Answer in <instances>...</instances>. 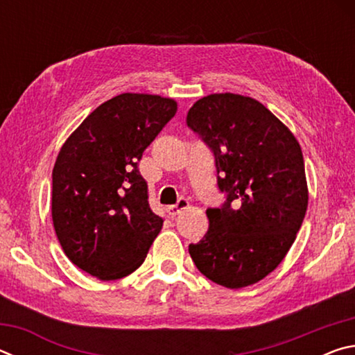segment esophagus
<instances>
[{
	"mask_svg": "<svg viewBox=\"0 0 355 355\" xmlns=\"http://www.w3.org/2000/svg\"><path fill=\"white\" fill-rule=\"evenodd\" d=\"M188 207H189V202H188V199H184V197H180V199H178V202L175 203V205H169V207H167L166 209H167V213H169L171 218H175L177 214L182 213L183 209H186Z\"/></svg>",
	"mask_w": 355,
	"mask_h": 355,
	"instance_id": "1",
	"label": "esophagus"
}]
</instances>
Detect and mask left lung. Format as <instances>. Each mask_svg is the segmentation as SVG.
<instances>
[{
    "instance_id": "8db88e82",
    "label": "left lung",
    "mask_w": 355,
    "mask_h": 355,
    "mask_svg": "<svg viewBox=\"0 0 355 355\" xmlns=\"http://www.w3.org/2000/svg\"><path fill=\"white\" fill-rule=\"evenodd\" d=\"M186 125L214 155L220 207L208 208L209 228L189 244L197 269L214 284L243 288L266 277L296 239L309 203L296 137L250 97L213 94Z\"/></svg>"
}]
</instances>
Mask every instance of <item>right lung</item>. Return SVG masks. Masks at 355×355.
Instances as JSON below:
<instances>
[{
  "label": "right lung",
  "instance_id": "right-lung-1",
  "mask_svg": "<svg viewBox=\"0 0 355 355\" xmlns=\"http://www.w3.org/2000/svg\"><path fill=\"white\" fill-rule=\"evenodd\" d=\"M175 112L171 98L120 94L89 114L59 152L53 225L69 260L92 277L136 271L158 236L163 219L148 205L137 164Z\"/></svg>",
  "mask_w": 355,
  "mask_h": 355
}]
</instances>
